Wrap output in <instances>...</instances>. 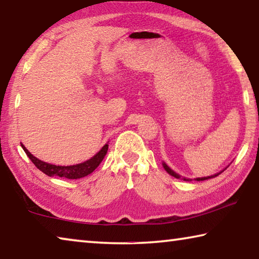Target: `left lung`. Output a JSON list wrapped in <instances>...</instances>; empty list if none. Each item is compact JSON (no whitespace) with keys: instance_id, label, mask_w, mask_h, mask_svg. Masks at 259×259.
<instances>
[{"instance_id":"obj_1","label":"left lung","mask_w":259,"mask_h":259,"mask_svg":"<svg viewBox=\"0 0 259 259\" xmlns=\"http://www.w3.org/2000/svg\"><path fill=\"white\" fill-rule=\"evenodd\" d=\"M163 168L165 169V171H166V172H168L169 175H171V176H174L175 178H181V176H179L178 174H176V172L174 171V170L170 169L169 166L166 165L165 163H163ZM223 171H224V170H223ZM223 171H221V172H223ZM221 172H219V174H221ZM219 174L213 175V176H208V177H202V178H196V181H198V182H200V181H205V179H209V178H212V177H216V176H218ZM184 181H190V179H186V178H184Z\"/></svg>"}]
</instances>
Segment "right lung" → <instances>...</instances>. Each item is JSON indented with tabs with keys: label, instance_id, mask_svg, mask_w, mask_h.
Segmentation results:
<instances>
[{
	"label": "right lung",
	"instance_id": "add662e5",
	"mask_svg": "<svg viewBox=\"0 0 259 259\" xmlns=\"http://www.w3.org/2000/svg\"><path fill=\"white\" fill-rule=\"evenodd\" d=\"M21 147L25 151L26 154L33 162L37 169H40L42 172H45L48 176H58V177H64L68 179H78L82 177H85L88 175H90L94 170L97 168L100 164V162L106 155L107 150H108V144H105L102 150H100L97 154L91 157L90 160H88L83 163H78L75 165H55L47 163V162H43L38 160L37 157H35L33 154H30L27 148H26L23 144H21Z\"/></svg>",
	"mask_w": 259,
	"mask_h": 259
}]
</instances>
